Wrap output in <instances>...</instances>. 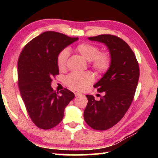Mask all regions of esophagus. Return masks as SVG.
Here are the masks:
<instances>
[{
	"mask_svg": "<svg viewBox=\"0 0 158 158\" xmlns=\"http://www.w3.org/2000/svg\"><path fill=\"white\" fill-rule=\"evenodd\" d=\"M74 95H75L76 97H79V96H81V95H82L81 93H78V92H76V93H74Z\"/></svg>",
	"mask_w": 158,
	"mask_h": 158,
	"instance_id": "1",
	"label": "esophagus"
}]
</instances>
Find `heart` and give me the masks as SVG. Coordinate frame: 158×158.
Segmentation results:
<instances>
[{
  "mask_svg": "<svg viewBox=\"0 0 158 158\" xmlns=\"http://www.w3.org/2000/svg\"><path fill=\"white\" fill-rule=\"evenodd\" d=\"M75 51L85 60H90L93 68L98 73H106L110 68L111 58L106 52H99L98 47L92 44L84 42L77 45ZM69 52L64 49L57 56V65L60 69L65 68ZM94 81V77L89 72L72 73L66 77L65 83L69 87L77 90H84Z\"/></svg>",
  "mask_w": 158,
  "mask_h": 158,
  "instance_id": "obj_1",
  "label": "heart"
}]
</instances>
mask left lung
<instances>
[{"label": "left lung", "mask_w": 158, "mask_h": 158, "mask_svg": "<svg viewBox=\"0 0 158 158\" xmlns=\"http://www.w3.org/2000/svg\"><path fill=\"white\" fill-rule=\"evenodd\" d=\"M89 40L105 44L111 58V64L100 81L94 85L99 93H105L100 100L87 95L84 112L86 123L96 130H106L118 123L130 108L137 89L139 68L129 45L112 35H100Z\"/></svg>", "instance_id": "1"}]
</instances>
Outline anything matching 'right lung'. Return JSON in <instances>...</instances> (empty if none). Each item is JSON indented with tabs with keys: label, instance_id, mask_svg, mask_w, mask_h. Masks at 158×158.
I'll list each match as a JSON object with an SVG mask.
<instances>
[{
	"label": "right lung",
	"instance_id": "obj_1",
	"mask_svg": "<svg viewBox=\"0 0 158 158\" xmlns=\"http://www.w3.org/2000/svg\"><path fill=\"white\" fill-rule=\"evenodd\" d=\"M78 37L47 31L26 45L18 60V85L26 110L34 124L49 130L63 120L64 110L74 98L67 89L58 93L52 88V78L59 74L57 56Z\"/></svg>",
	"mask_w": 158,
	"mask_h": 158
}]
</instances>
